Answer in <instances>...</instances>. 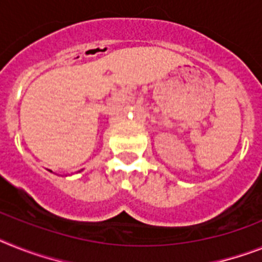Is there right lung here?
Instances as JSON below:
<instances>
[{
	"mask_svg": "<svg viewBox=\"0 0 262 262\" xmlns=\"http://www.w3.org/2000/svg\"><path fill=\"white\" fill-rule=\"evenodd\" d=\"M49 172H52V170H49ZM78 172H81V170H78Z\"/></svg>",
	"mask_w": 262,
	"mask_h": 262,
	"instance_id": "1",
	"label": "right lung"
}]
</instances>
